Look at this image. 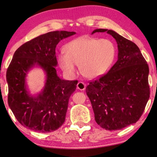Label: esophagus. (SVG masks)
Returning <instances> with one entry per match:
<instances>
[{"label":"esophagus","mask_w":157,"mask_h":157,"mask_svg":"<svg viewBox=\"0 0 157 157\" xmlns=\"http://www.w3.org/2000/svg\"><path fill=\"white\" fill-rule=\"evenodd\" d=\"M76 87H77V89H78L80 90H85L86 87V85L84 83H83V82H78V84H77V86H76Z\"/></svg>","instance_id":"obj_1"}]
</instances>
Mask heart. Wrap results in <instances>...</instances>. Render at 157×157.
<instances>
[{
	"mask_svg": "<svg viewBox=\"0 0 157 157\" xmlns=\"http://www.w3.org/2000/svg\"><path fill=\"white\" fill-rule=\"evenodd\" d=\"M64 53L58 56L60 68L67 75L74 76L76 65L88 79L103 76L109 70L117 56V47L109 39L78 37L66 44Z\"/></svg>",
	"mask_w": 157,
	"mask_h": 157,
	"instance_id": "b5f03b06",
	"label": "heart"
}]
</instances>
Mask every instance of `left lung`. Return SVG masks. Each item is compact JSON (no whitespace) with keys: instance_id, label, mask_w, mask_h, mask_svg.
Listing matches in <instances>:
<instances>
[{"instance_id":"1","label":"left lung","mask_w":157,"mask_h":157,"mask_svg":"<svg viewBox=\"0 0 157 157\" xmlns=\"http://www.w3.org/2000/svg\"><path fill=\"white\" fill-rule=\"evenodd\" d=\"M107 32L118 47V60L105 75L90 82L86 93L92 103L96 122L107 130H119L141 117L150 97L149 67L135 43L116 32Z\"/></svg>"}]
</instances>
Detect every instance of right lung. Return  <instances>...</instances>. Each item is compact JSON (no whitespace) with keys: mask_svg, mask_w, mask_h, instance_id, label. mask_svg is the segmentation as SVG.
I'll return each mask as SVG.
<instances>
[{"mask_svg":"<svg viewBox=\"0 0 157 157\" xmlns=\"http://www.w3.org/2000/svg\"><path fill=\"white\" fill-rule=\"evenodd\" d=\"M76 32L54 31L39 36L21 45L13 54L7 68L8 104L16 119L25 128L38 132L56 130L65 122L68 101L75 91L77 81H67L57 75V44ZM34 67L45 73L41 91L32 95L26 76Z\"/></svg>","mask_w":157,"mask_h":157,"instance_id":"add662e5","label":"right lung"}]
</instances>
